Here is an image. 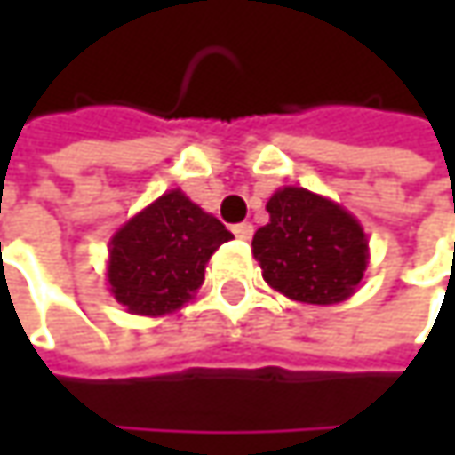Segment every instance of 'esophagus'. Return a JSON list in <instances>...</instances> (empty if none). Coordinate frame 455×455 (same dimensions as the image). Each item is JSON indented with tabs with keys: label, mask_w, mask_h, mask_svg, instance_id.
<instances>
[{
	"label": "esophagus",
	"mask_w": 455,
	"mask_h": 455,
	"mask_svg": "<svg viewBox=\"0 0 455 455\" xmlns=\"http://www.w3.org/2000/svg\"><path fill=\"white\" fill-rule=\"evenodd\" d=\"M252 231H255L252 224H247V221H244V224H236V227H234V236H236V239H250V236H252Z\"/></svg>",
	"instance_id": "34e87169"
}]
</instances>
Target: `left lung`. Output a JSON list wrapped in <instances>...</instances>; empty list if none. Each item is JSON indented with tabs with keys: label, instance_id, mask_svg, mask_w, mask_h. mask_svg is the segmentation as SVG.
<instances>
[{
	"label": "left lung",
	"instance_id": "8db88e82",
	"mask_svg": "<svg viewBox=\"0 0 455 455\" xmlns=\"http://www.w3.org/2000/svg\"><path fill=\"white\" fill-rule=\"evenodd\" d=\"M268 224L252 236L263 279L298 303L331 306L355 292L369 263V242L355 216L303 187L271 195Z\"/></svg>",
	"mask_w": 455,
	"mask_h": 455
}]
</instances>
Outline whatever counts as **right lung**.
<instances>
[{
	"instance_id": "obj_1",
	"label": "right lung",
	"mask_w": 455,
	"mask_h": 455,
	"mask_svg": "<svg viewBox=\"0 0 455 455\" xmlns=\"http://www.w3.org/2000/svg\"><path fill=\"white\" fill-rule=\"evenodd\" d=\"M228 239L231 231L216 216L171 189L110 239V292L129 314H173L195 298L211 255Z\"/></svg>"
}]
</instances>
